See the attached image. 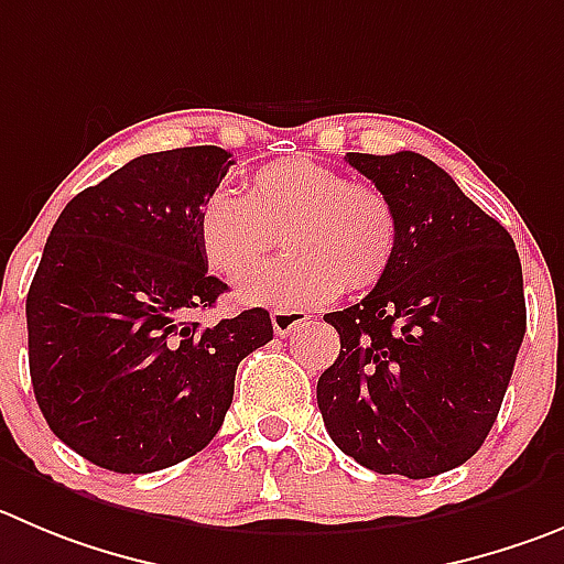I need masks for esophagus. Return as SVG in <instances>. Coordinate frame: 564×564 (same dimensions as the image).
Listing matches in <instances>:
<instances>
[{
	"mask_svg": "<svg viewBox=\"0 0 564 564\" xmlns=\"http://www.w3.org/2000/svg\"><path fill=\"white\" fill-rule=\"evenodd\" d=\"M308 314L306 312H297V308H275L272 312V328H275L278 336H289L294 328L306 323Z\"/></svg>",
	"mask_w": 564,
	"mask_h": 564,
	"instance_id": "1",
	"label": "esophagus"
}]
</instances>
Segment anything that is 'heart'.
<instances>
[{"instance_id":"obj_1","label":"heart","mask_w":564,"mask_h":564,"mask_svg":"<svg viewBox=\"0 0 564 564\" xmlns=\"http://www.w3.org/2000/svg\"><path fill=\"white\" fill-rule=\"evenodd\" d=\"M203 256L219 275L241 281L267 252L289 256L258 272L241 297L278 308L328 303L339 289L365 292L387 275L398 217L383 192L347 181L312 158H281L247 181V197L217 188L197 217Z\"/></svg>"}]
</instances>
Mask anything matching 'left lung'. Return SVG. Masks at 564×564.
<instances>
[{"mask_svg":"<svg viewBox=\"0 0 564 564\" xmlns=\"http://www.w3.org/2000/svg\"><path fill=\"white\" fill-rule=\"evenodd\" d=\"M347 163L398 217L387 275L361 303L325 314L341 350L317 403L341 454L389 476L465 465L496 423L525 334L512 236L420 152Z\"/></svg>","mask_w":564,"mask_h":564,"instance_id":"left-lung-1","label":"left lung"}]
</instances>
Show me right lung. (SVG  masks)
Wrapping results in <instances>:
<instances>
[{
	"mask_svg": "<svg viewBox=\"0 0 564 564\" xmlns=\"http://www.w3.org/2000/svg\"><path fill=\"white\" fill-rule=\"evenodd\" d=\"M234 166L223 147L139 155L61 210L28 294L30 378L52 434L113 473L203 451L234 401L236 367L272 339L270 312L199 328L228 289L197 236Z\"/></svg>",
	"mask_w": 564,
	"mask_h": 564,
	"instance_id": "right-lung-1",
	"label": "right lung"
}]
</instances>
